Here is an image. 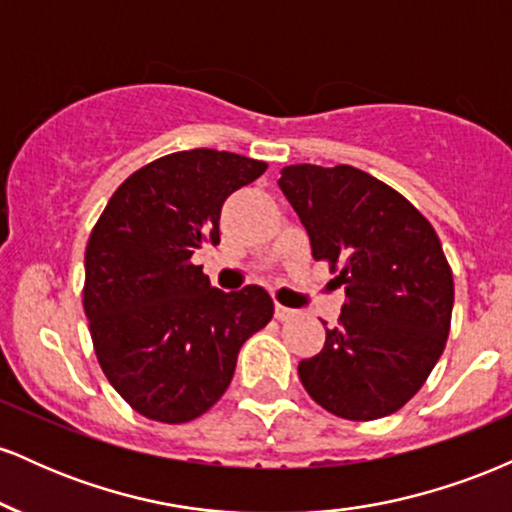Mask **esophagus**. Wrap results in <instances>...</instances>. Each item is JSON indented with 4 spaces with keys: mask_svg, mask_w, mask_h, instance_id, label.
<instances>
[{
    "mask_svg": "<svg viewBox=\"0 0 512 512\" xmlns=\"http://www.w3.org/2000/svg\"><path fill=\"white\" fill-rule=\"evenodd\" d=\"M293 315H296V310L286 308V305H281V303L274 305V317H276V320H289V317H293Z\"/></svg>",
    "mask_w": 512,
    "mask_h": 512,
    "instance_id": "34e87169",
    "label": "esophagus"
}]
</instances>
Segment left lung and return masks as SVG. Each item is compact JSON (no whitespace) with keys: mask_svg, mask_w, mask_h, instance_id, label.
Returning a JSON list of instances; mask_svg holds the SVG:
<instances>
[{"mask_svg":"<svg viewBox=\"0 0 512 512\" xmlns=\"http://www.w3.org/2000/svg\"><path fill=\"white\" fill-rule=\"evenodd\" d=\"M279 187L346 301L325 346L298 363L322 409L349 421L402 409L443 354L455 284L438 233L407 197L354 166L281 168Z\"/></svg>","mask_w":512,"mask_h":512,"instance_id":"1","label":"left lung"}]
</instances>
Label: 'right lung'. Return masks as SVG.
<instances>
[{
	"label": "right lung",
	"instance_id": "1",
	"mask_svg": "<svg viewBox=\"0 0 512 512\" xmlns=\"http://www.w3.org/2000/svg\"><path fill=\"white\" fill-rule=\"evenodd\" d=\"M267 170L192 149L146 163L115 190L86 245L84 313L105 378L134 411L185 424L219 402L238 351L274 315L262 286L223 293L192 262L219 243L226 197Z\"/></svg>",
	"mask_w": 512,
	"mask_h": 512
}]
</instances>
